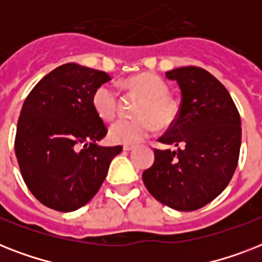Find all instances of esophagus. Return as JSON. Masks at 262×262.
<instances>
[{"label":"esophagus","instance_id":"1","mask_svg":"<svg viewBox=\"0 0 262 262\" xmlns=\"http://www.w3.org/2000/svg\"><path fill=\"white\" fill-rule=\"evenodd\" d=\"M123 151H132V149H135V145H130V144H123Z\"/></svg>","mask_w":262,"mask_h":262}]
</instances>
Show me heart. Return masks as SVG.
Wrapping results in <instances>:
<instances>
[{
  "mask_svg": "<svg viewBox=\"0 0 262 262\" xmlns=\"http://www.w3.org/2000/svg\"><path fill=\"white\" fill-rule=\"evenodd\" d=\"M130 90L145 96L139 110L140 118H121L110 126L108 136L115 143L137 144L155 130V123L167 127L175 121L177 107L170 100L168 85L152 73H140L126 80ZM92 104L95 111L104 121H111L118 111V92L113 85L103 84L94 92Z\"/></svg>",
  "mask_w": 262,
  "mask_h": 262,
  "instance_id": "1",
  "label": "heart"
}]
</instances>
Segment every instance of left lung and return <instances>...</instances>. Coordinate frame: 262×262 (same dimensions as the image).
<instances>
[{"instance_id":"left-lung-1","label":"left lung","mask_w":262,"mask_h":262,"mask_svg":"<svg viewBox=\"0 0 262 262\" xmlns=\"http://www.w3.org/2000/svg\"><path fill=\"white\" fill-rule=\"evenodd\" d=\"M166 77L178 83L182 100L159 141L175 149H154L155 162L143 181L164 205L195 211L231 181L239 158L241 117L223 84L203 68H177Z\"/></svg>"}]
</instances>
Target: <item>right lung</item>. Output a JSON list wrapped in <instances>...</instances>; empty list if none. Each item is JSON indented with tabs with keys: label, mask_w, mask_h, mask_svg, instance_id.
<instances>
[{
	"label": "right lung",
	"mask_w": 262,
	"mask_h": 262,
	"mask_svg": "<svg viewBox=\"0 0 262 262\" xmlns=\"http://www.w3.org/2000/svg\"><path fill=\"white\" fill-rule=\"evenodd\" d=\"M110 80L106 72L65 63L45 76L23 104L16 158L31 193L51 209L72 212L85 205L122 151L121 145L98 144L107 129L92 96Z\"/></svg>",
	"instance_id": "add662e5"
}]
</instances>
